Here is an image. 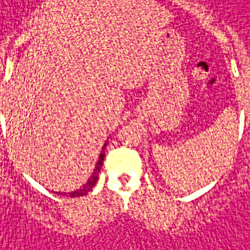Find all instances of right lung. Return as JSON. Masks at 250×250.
Returning <instances> with one entry per match:
<instances>
[{
	"label": "right lung",
	"mask_w": 250,
	"mask_h": 250,
	"mask_svg": "<svg viewBox=\"0 0 250 250\" xmlns=\"http://www.w3.org/2000/svg\"><path fill=\"white\" fill-rule=\"evenodd\" d=\"M104 149H106V144L102 146V152H101V155H99V159H98V162H96V167L93 169L92 175H91V178L86 180V183L82 186L81 189L78 190H74V191H71L68 193L70 194V197H80V196H85L89 190L92 189L93 186L96 185V180H98V175H99V172H101V168H102V164H104Z\"/></svg>",
	"instance_id": "right-lung-1"
}]
</instances>
